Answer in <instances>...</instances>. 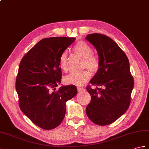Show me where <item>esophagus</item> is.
<instances>
[{
	"label": "esophagus",
	"mask_w": 149,
	"mask_h": 149,
	"mask_svg": "<svg viewBox=\"0 0 149 149\" xmlns=\"http://www.w3.org/2000/svg\"><path fill=\"white\" fill-rule=\"evenodd\" d=\"M77 91H81L83 90V89H84V88L81 87V86H78V87H77Z\"/></svg>",
	"instance_id": "34e87169"
}]
</instances>
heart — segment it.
Here are the masks:
<instances>
[{
    "label": "heart",
    "instance_id": "b5f03b06",
    "mask_svg": "<svg viewBox=\"0 0 149 149\" xmlns=\"http://www.w3.org/2000/svg\"><path fill=\"white\" fill-rule=\"evenodd\" d=\"M72 49L76 54L80 55L84 59L83 67H87L92 72L98 70L100 68L99 58L93 54V49L89 45L84 41H79L75 43ZM59 67L63 72L68 70V54L66 52H63L60 56L58 60ZM91 77V74L88 70L79 72H72L65 78V82L67 84H71L76 86L84 84Z\"/></svg>",
    "mask_w": 149,
    "mask_h": 149
}]
</instances>
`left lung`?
<instances>
[{"label": "left lung", "mask_w": 149, "mask_h": 149, "mask_svg": "<svg viewBox=\"0 0 149 149\" xmlns=\"http://www.w3.org/2000/svg\"><path fill=\"white\" fill-rule=\"evenodd\" d=\"M86 39L96 47L100 63L97 73L90 81L96 88L93 89L91 85L86 88L91 97L86 114L97 125H108L128 109L133 77L128 58L112 39L100 33L88 34Z\"/></svg>", "instance_id": "obj_1"}]
</instances>
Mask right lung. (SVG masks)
<instances>
[{"label":"right lung","mask_w":149,"mask_h":149,"mask_svg":"<svg viewBox=\"0 0 149 149\" xmlns=\"http://www.w3.org/2000/svg\"><path fill=\"white\" fill-rule=\"evenodd\" d=\"M75 40L74 37L43 39L24 55L16 79L21 110L36 126L53 130L63 121L66 102L77 95L75 86L56 87L61 83L60 54Z\"/></svg>","instance_id":"obj_1"}]
</instances>
